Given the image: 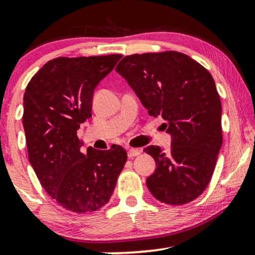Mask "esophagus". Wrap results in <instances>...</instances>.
<instances>
[{
	"instance_id": "esophagus-1",
	"label": "esophagus",
	"mask_w": 255,
	"mask_h": 255,
	"mask_svg": "<svg viewBox=\"0 0 255 255\" xmlns=\"http://www.w3.org/2000/svg\"><path fill=\"white\" fill-rule=\"evenodd\" d=\"M140 150H137V148H128V157L129 158H133V157H136V156H139L140 154Z\"/></svg>"
}]
</instances>
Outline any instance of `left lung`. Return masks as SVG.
I'll list each match as a JSON object with an SVG mask.
<instances>
[{
	"label": "left lung",
	"instance_id": "8db88e82",
	"mask_svg": "<svg viewBox=\"0 0 255 255\" xmlns=\"http://www.w3.org/2000/svg\"><path fill=\"white\" fill-rule=\"evenodd\" d=\"M124 77L151 116L165 120L171 147L147 146L156 160L147 177L157 200L183 205L197 199L211 180L222 147V104L207 69L177 51L134 54L122 58Z\"/></svg>",
	"mask_w": 255,
	"mask_h": 255
}]
</instances>
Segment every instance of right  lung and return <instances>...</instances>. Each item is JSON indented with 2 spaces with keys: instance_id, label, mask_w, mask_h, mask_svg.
Returning <instances> with one entry per match:
<instances>
[{
  "instance_id": "1",
  "label": "right lung",
  "mask_w": 255,
  "mask_h": 255,
  "mask_svg": "<svg viewBox=\"0 0 255 255\" xmlns=\"http://www.w3.org/2000/svg\"><path fill=\"white\" fill-rule=\"evenodd\" d=\"M121 55L57 57L38 71L24 95L28 159L45 192L63 209L93 212L110 200L127 162L121 146L87 148L77 131L92 116L93 92Z\"/></svg>"
}]
</instances>
